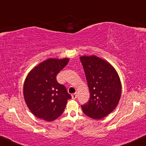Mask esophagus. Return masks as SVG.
Here are the masks:
<instances>
[{"instance_id":"obj_1","label":"esophagus","mask_w":146,"mask_h":146,"mask_svg":"<svg viewBox=\"0 0 146 146\" xmlns=\"http://www.w3.org/2000/svg\"><path fill=\"white\" fill-rule=\"evenodd\" d=\"M72 98L73 99V100H76L77 98V94L76 93H74V94L72 95Z\"/></svg>"}]
</instances>
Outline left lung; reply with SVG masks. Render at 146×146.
Returning <instances> with one entry per match:
<instances>
[{
    "mask_svg": "<svg viewBox=\"0 0 146 146\" xmlns=\"http://www.w3.org/2000/svg\"><path fill=\"white\" fill-rule=\"evenodd\" d=\"M83 66L90 98L81 106L82 111L93 119L103 118L118 105L121 83L116 70L109 63L95 55L80 57Z\"/></svg>",
    "mask_w": 146,
    "mask_h": 146,
    "instance_id": "1",
    "label": "left lung"
}]
</instances>
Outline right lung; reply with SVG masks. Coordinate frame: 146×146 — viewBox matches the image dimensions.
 I'll return each instance as SVG.
<instances>
[{"label": "right lung", "mask_w": 146, "mask_h": 146, "mask_svg": "<svg viewBox=\"0 0 146 146\" xmlns=\"http://www.w3.org/2000/svg\"><path fill=\"white\" fill-rule=\"evenodd\" d=\"M69 59H48L28 74L23 85L26 103L37 118L52 121L62 114L72 98L64 84L57 81V75Z\"/></svg>", "instance_id": "1"}]
</instances>
